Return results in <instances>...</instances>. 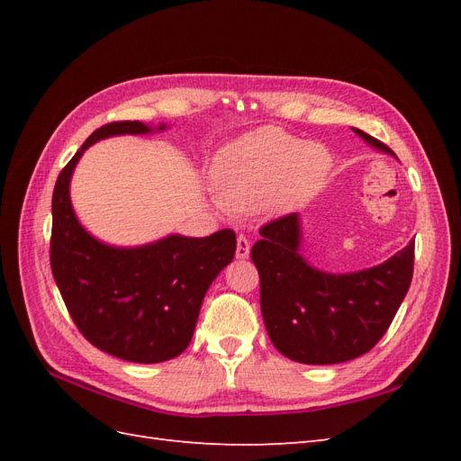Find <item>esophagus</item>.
<instances>
[{"mask_svg": "<svg viewBox=\"0 0 461 461\" xmlns=\"http://www.w3.org/2000/svg\"><path fill=\"white\" fill-rule=\"evenodd\" d=\"M248 256H249V240L244 234H240L239 239H236V258L246 259Z\"/></svg>", "mask_w": 461, "mask_h": 461, "instance_id": "1", "label": "esophagus"}]
</instances>
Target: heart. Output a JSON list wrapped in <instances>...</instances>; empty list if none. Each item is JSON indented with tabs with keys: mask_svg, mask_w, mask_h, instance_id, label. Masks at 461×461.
<instances>
[{
	"mask_svg": "<svg viewBox=\"0 0 461 461\" xmlns=\"http://www.w3.org/2000/svg\"><path fill=\"white\" fill-rule=\"evenodd\" d=\"M330 153L303 144L281 129L248 132L219 153L213 169V203L221 213L249 215L267 207L288 212L325 183Z\"/></svg>",
	"mask_w": 461,
	"mask_h": 461,
	"instance_id": "obj_1",
	"label": "heart"
}]
</instances>
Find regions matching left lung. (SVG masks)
Wrapping results in <instances>:
<instances>
[{
  "label": "left lung",
  "mask_w": 461,
  "mask_h": 461,
  "mask_svg": "<svg viewBox=\"0 0 461 461\" xmlns=\"http://www.w3.org/2000/svg\"><path fill=\"white\" fill-rule=\"evenodd\" d=\"M357 136L396 153L367 132ZM252 248L259 273V300L273 346L292 361L330 366L367 354L393 323L413 275V240L369 269L334 275L321 271L302 254V222L290 213L261 227Z\"/></svg>",
  "instance_id": "obj_1"
}]
</instances>
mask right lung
I'll list each match as a JSON object with an SVG mask.
<instances>
[{
  "label": "right lung",
  "mask_w": 461,
  "mask_h": 461,
  "mask_svg": "<svg viewBox=\"0 0 461 461\" xmlns=\"http://www.w3.org/2000/svg\"><path fill=\"white\" fill-rule=\"evenodd\" d=\"M165 129L140 121L104 124L65 165L51 198L50 261L67 310L90 344L134 364H159L186 350L207 288L234 258L236 234L222 229L203 239L169 234L144 246H111L80 225L68 186L92 144Z\"/></svg>",
  "instance_id": "obj_1"
}]
</instances>
